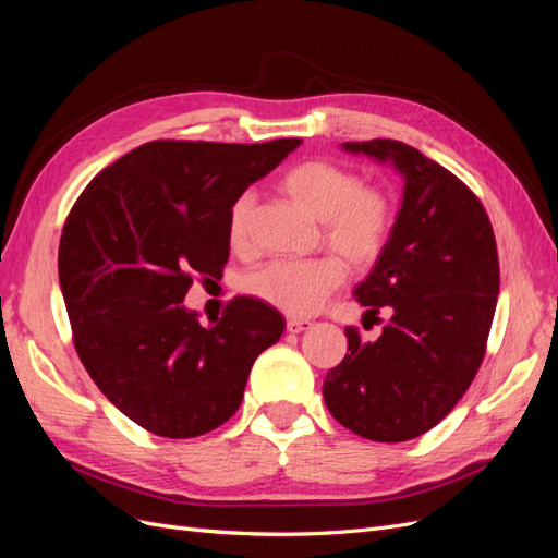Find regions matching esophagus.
I'll return each mask as SVG.
<instances>
[{"mask_svg":"<svg viewBox=\"0 0 558 558\" xmlns=\"http://www.w3.org/2000/svg\"><path fill=\"white\" fill-rule=\"evenodd\" d=\"M307 326H310L307 318H295V316L286 318V330H289V332H302Z\"/></svg>","mask_w":558,"mask_h":558,"instance_id":"34e87169","label":"esophagus"}]
</instances>
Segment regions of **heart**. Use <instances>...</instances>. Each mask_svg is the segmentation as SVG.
I'll list each match as a JSON object with an SVG mask.
<instances>
[{
	"mask_svg": "<svg viewBox=\"0 0 558 558\" xmlns=\"http://www.w3.org/2000/svg\"><path fill=\"white\" fill-rule=\"evenodd\" d=\"M279 189L320 221V240L351 269L375 265L393 230V202L377 185H363L359 174L330 160H302L286 170ZM248 193L234 199L228 216V242L246 246ZM335 258L272 260L244 279V289L286 314L305 316L318 310L344 281Z\"/></svg>",
	"mask_w": 558,
	"mask_h": 558,
	"instance_id": "1",
	"label": "heart"
}]
</instances>
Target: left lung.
Instances as JSON below:
<instances>
[{
	"label": "left lung",
	"instance_id": "left-lung-1",
	"mask_svg": "<svg viewBox=\"0 0 558 558\" xmlns=\"http://www.w3.org/2000/svg\"><path fill=\"white\" fill-rule=\"evenodd\" d=\"M391 162L404 179L391 238L353 295L391 312L375 342L347 328V356L324 398L349 430L375 442L424 435L475 379L500 291L498 248L480 197L442 165L396 140L342 144Z\"/></svg>",
	"mask_w": 558,
	"mask_h": 558
}]
</instances>
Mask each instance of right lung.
<instances>
[{
	"mask_svg": "<svg viewBox=\"0 0 558 558\" xmlns=\"http://www.w3.org/2000/svg\"><path fill=\"white\" fill-rule=\"evenodd\" d=\"M302 140H158L105 167L66 216L58 272L83 367L118 410L172 440L240 410L251 365L279 342L283 316L234 298L205 328L183 307L193 277L223 275L228 216Z\"/></svg>",
	"mask_w": 558,
	"mask_h": 558,
	"instance_id": "obj_1",
	"label": "right lung"
}]
</instances>
